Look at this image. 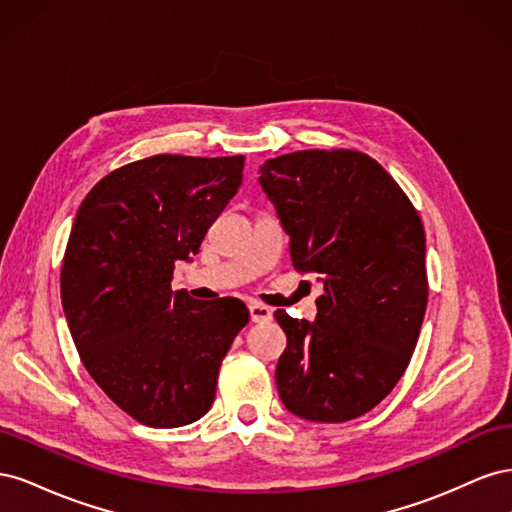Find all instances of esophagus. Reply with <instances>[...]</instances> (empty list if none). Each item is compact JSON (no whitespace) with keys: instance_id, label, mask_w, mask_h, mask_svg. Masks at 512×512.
<instances>
[{"instance_id":"obj_1","label":"esophagus","mask_w":512,"mask_h":512,"mask_svg":"<svg viewBox=\"0 0 512 512\" xmlns=\"http://www.w3.org/2000/svg\"><path fill=\"white\" fill-rule=\"evenodd\" d=\"M271 316H273V312L267 305H262V303H252L250 305L252 322H267V320H271Z\"/></svg>"}]
</instances>
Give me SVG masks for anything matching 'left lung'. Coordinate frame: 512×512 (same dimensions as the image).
Listing matches in <instances>:
<instances>
[{
	"label": "left lung",
	"mask_w": 512,
	"mask_h": 512,
	"mask_svg": "<svg viewBox=\"0 0 512 512\" xmlns=\"http://www.w3.org/2000/svg\"><path fill=\"white\" fill-rule=\"evenodd\" d=\"M260 185L290 235L292 267L324 286L316 322L275 312L286 333L277 393L305 421H352L395 389L416 348L429 297L423 222L356 149L267 160Z\"/></svg>",
	"instance_id": "left-lung-1"
}]
</instances>
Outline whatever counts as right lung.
Returning <instances> with one entry per match:
<instances>
[{"label":"right lung","instance_id":"right-lung-1","mask_svg":"<svg viewBox=\"0 0 512 512\" xmlns=\"http://www.w3.org/2000/svg\"><path fill=\"white\" fill-rule=\"evenodd\" d=\"M243 156H151L100 179L76 213L61 303L89 376L134 421L181 427L205 416L220 365L250 322L243 301L173 290L237 194Z\"/></svg>","mask_w":512,"mask_h":512}]
</instances>
